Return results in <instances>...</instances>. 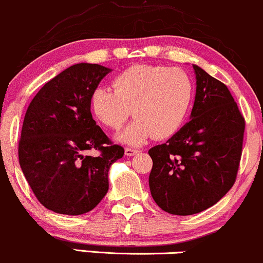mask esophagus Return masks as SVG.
I'll return each instance as SVG.
<instances>
[{"label": "esophagus", "instance_id": "esophagus-1", "mask_svg": "<svg viewBox=\"0 0 263 263\" xmlns=\"http://www.w3.org/2000/svg\"><path fill=\"white\" fill-rule=\"evenodd\" d=\"M137 153H138V151L135 149V148H131V147H126L125 148V154H126V156L132 157V156H135V154H137Z\"/></svg>", "mask_w": 263, "mask_h": 263}]
</instances>
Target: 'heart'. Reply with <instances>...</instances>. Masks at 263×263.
I'll use <instances>...</instances> for the list:
<instances>
[{
	"label": "heart",
	"mask_w": 263,
	"mask_h": 263,
	"mask_svg": "<svg viewBox=\"0 0 263 263\" xmlns=\"http://www.w3.org/2000/svg\"><path fill=\"white\" fill-rule=\"evenodd\" d=\"M112 89L99 87L90 96V109L100 123L114 131L135 120L119 140L140 145L156 136L175 134L187 118L195 87L186 71L178 67L134 65L112 80Z\"/></svg>",
	"instance_id": "obj_1"
}]
</instances>
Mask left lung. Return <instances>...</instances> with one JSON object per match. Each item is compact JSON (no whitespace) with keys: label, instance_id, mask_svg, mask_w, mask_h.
<instances>
[{"label":"left lung","instance_id":"1","mask_svg":"<svg viewBox=\"0 0 263 263\" xmlns=\"http://www.w3.org/2000/svg\"><path fill=\"white\" fill-rule=\"evenodd\" d=\"M197 80L191 120L148 151L151 194L175 216L200 213L233 187L242 153L245 119L227 85L194 65Z\"/></svg>","mask_w":263,"mask_h":263}]
</instances>
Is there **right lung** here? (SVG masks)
<instances>
[{
  "instance_id": "1",
  "label": "right lung",
  "mask_w": 263,
  "mask_h": 263,
  "mask_svg": "<svg viewBox=\"0 0 263 263\" xmlns=\"http://www.w3.org/2000/svg\"><path fill=\"white\" fill-rule=\"evenodd\" d=\"M111 71L77 63L45 83L25 112L18 157L34 195L47 210L80 216L109 190L107 173L125 149L91 118L90 96ZM98 150L97 157L87 152Z\"/></svg>"
}]
</instances>
